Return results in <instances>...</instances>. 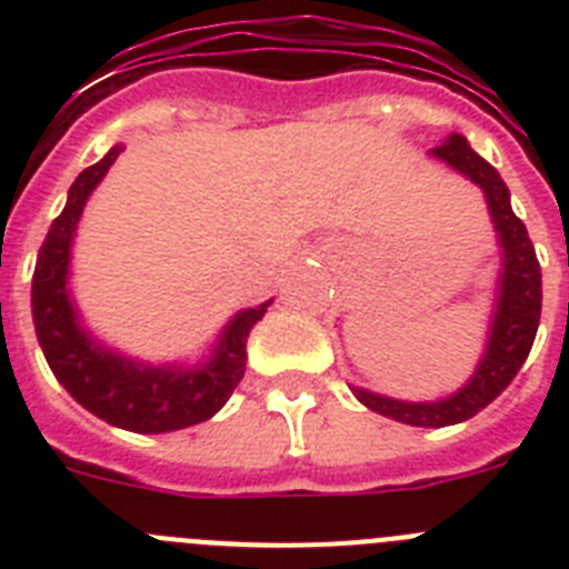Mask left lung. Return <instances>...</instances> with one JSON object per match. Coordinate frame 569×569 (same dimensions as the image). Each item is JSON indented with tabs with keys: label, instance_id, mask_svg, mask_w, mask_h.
Listing matches in <instances>:
<instances>
[{
	"label": "left lung",
	"instance_id": "left-lung-1",
	"mask_svg": "<svg viewBox=\"0 0 569 569\" xmlns=\"http://www.w3.org/2000/svg\"><path fill=\"white\" fill-rule=\"evenodd\" d=\"M430 153L485 190L492 228L499 236L501 273L485 356H481L476 373L470 376V381L461 387L459 393L439 401H399L390 399V396L373 393V390L353 387L356 399L370 407L373 413L413 427L459 425V421L472 419L479 410H485L521 370L525 359L530 356L532 339H536L541 319L539 259H536V248H532L530 236H527L525 222L512 213L510 190L501 182L499 170L485 162L467 144L465 136L459 133L447 136L445 142L430 150Z\"/></svg>",
	"mask_w": 569,
	"mask_h": 569
}]
</instances>
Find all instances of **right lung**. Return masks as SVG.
I'll return each mask as SVG.
<instances>
[{"instance_id":"1","label":"right lung","mask_w":569,"mask_h":569,"mask_svg":"<svg viewBox=\"0 0 569 569\" xmlns=\"http://www.w3.org/2000/svg\"><path fill=\"white\" fill-rule=\"evenodd\" d=\"M122 150V144L110 148L70 184L68 204L53 219L37 256L30 288L33 325L50 370L84 410L130 433H170L208 421L222 410L244 376L250 330L270 301L239 310L224 325L210 359L193 367L142 365L99 345L82 328L68 290L70 244L84 202Z\"/></svg>"}]
</instances>
